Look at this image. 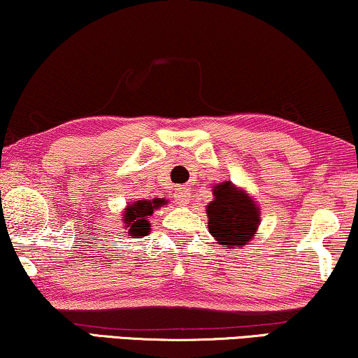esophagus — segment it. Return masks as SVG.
I'll list each match as a JSON object with an SVG mask.
<instances>
[{"label":"esophagus","instance_id":"1","mask_svg":"<svg viewBox=\"0 0 358 358\" xmlns=\"http://www.w3.org/2000/svg\"><path fill=\"white\" fill-rule=\"evenodd\" d=\"M174 200L176 203L180 206H185L190 203L192 200V192L189 187H178L174 190Z\"/></svg>","mask_w":358,"mask_h":358}]
</instances>
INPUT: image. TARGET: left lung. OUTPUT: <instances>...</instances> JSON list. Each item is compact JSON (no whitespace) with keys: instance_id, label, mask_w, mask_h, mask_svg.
<instances>
[{"instance_id":"8db88e82","label":"left lung","mask_w":358,"mask_h":358,"mask_svg":"<svg viewBox=\"0 0 358 358\" xmlns=\"http://www.w3.org/2000/svg\"><path fill=\"white\" fill-rule=\"evenodd\" d=\"M215 200L206 206L208 229L222 247H243L258 229L260 208L248 194L226 180L213 185Z\"/></svg>"}]
</instances>
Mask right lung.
Returning <instances> with one entry per match:
<instances>
[{
	"label": "right lung",
	"instance_id": "1",
	"mask_svg": "<svg viewBox=\"0 0 358 358\" xmlns=\"http://www.w3.org/2000/svg\"><path fill=\"white\" fill-rule=\"evenodd\" d=\"M163 205H166V200L164 199L137 200L134 203H129L122 215L127 234L136 237V239L147 236L150 229H152V226L148 222V216H152L153 211L162 208Z\"/></svg>",
	"mask_w": 358,
	"mask_h": 358
}]
</instances>
